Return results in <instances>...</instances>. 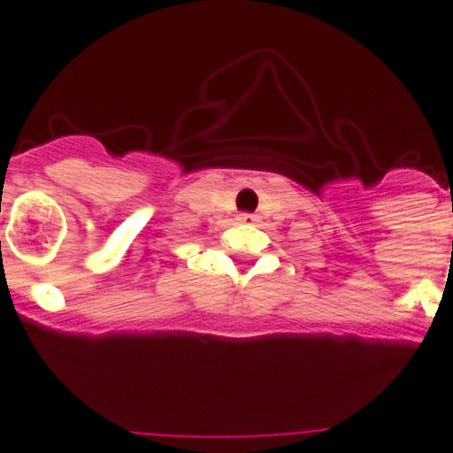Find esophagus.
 I'll list each match as a JSON object with an SVG mask.
<instances>
[{
	"label": "esophagus",
	"instance_id": "obj_1",
	"mask_svg": "<svg viewBox=\"0 0 453 453\" xmlns=\"http://www.w3.org/2000/svg\"><path fill=\"white\" fill-rule=\"evenodd\" d=\"M238 222L241 224H254V222H258V218L257 215H252V212H241V215H238Z\"/></svg>",
	"mask_w": 453,
	"mask_h": 453
}]
</instances>
